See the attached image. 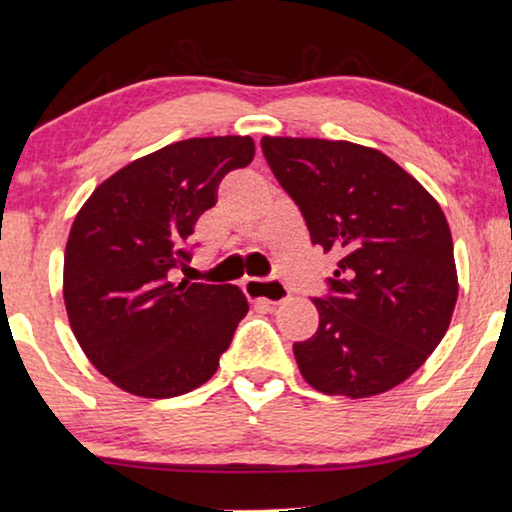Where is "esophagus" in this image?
Masks as SVG:
<instances>
[{"label":"esophagus","instance_id":"1","mask_svg":"<svg viewBox=\"0 0 512 512\" xmlns=\"http://www.w3.org/2000/svg\"><path fill=\"white\" fill-rule=\"evenodd\" d=\"M245 295L250 299H262L267 304H283L290 299L288 285L281 281H260V278H248L243 283Z\"/></svg>","mask_w":512,"mask_h":512}]
</instances>
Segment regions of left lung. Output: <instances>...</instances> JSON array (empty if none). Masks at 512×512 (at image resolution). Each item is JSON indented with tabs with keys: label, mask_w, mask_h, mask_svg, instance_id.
Segmentation results:
<instances>
[{
	"label": "left lung",
	"mask_w": 512,
	"mask_h": 512,
	"mask_svg": "<svg viewBox=\"0 0 512 512\" xmlns=\"http://www.w3.org/2000/svg\"><path fill=\"white\" fill-rule=\"evenodd\" d=\"M311 243L337 255L318 330L292 346L316 391L370 398L419 370L452 320V231L438 201L379 149L346 140L262 138Z\"/></svg>",
	"instance_id": "obj_1"
}]
</instances>
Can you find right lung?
Returning <instances> with one entry per match:
<instances>
[{"label": "right lung", "mask_w": 512, "mask_h": 512, "mask_svg": "<svg viewBox=\"0 0 512 512\" xmlns=\"http://www.w3.org/2000/svg\"><path fill=\"white\" fill-rule=\"evenodd\" d=\"M255 156L248 135L192 138L107 177L74 217L63 297L81 351L121 391L175 398L213 377L248 299L236 285L170 283L185 243L229 170Z\"/></svg>", "instance_id": "1"}]
</instances>
